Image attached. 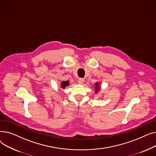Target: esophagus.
<instances>
[{
	"mask_svg": "<svg viewBox=\"0 0 156 156\" xmlns=\"http://www.w3.org/2000/svg\"><path fill=\"white\" fill-rule=\"evenodd\" d=\"M78 83L80 85H82L84 83V79L83 78H79L78 80Z\"/></svg>",
	"mask_w": 156,
	"mask_h": 156,
	"instance_id": "obj_1",
	"label": "esophagus"
}]
</instances>
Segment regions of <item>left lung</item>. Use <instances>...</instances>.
<instances>
[{
    "instance_id": "left-lung-1",
    "label": "left lung",
    "mask_w": 156,
    "mask_h": 156,
    "mask_svg": "<svg viewBox=\"0 0 156 156\" xmlns=\"http://www.w3.org/2000/svg\"><path fill=\"white\" fill-rule=\"evenodd\" d=\"M95 87H94V88H95V92L97 94L98 92L99 91V90L101 89V86L99 84V83H96L95 84Z\"/></svg>"
}]
</instances>
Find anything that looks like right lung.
Returning a JSON list of instances; mask_svg holds the SVG:
<instances>
[{
    "mask_svg": "<svg viewBox=\"0 0 156 156\" xmlns=\"http://www.w3.org/2000/svg\"><path fill=\"white\" fill-rule=\"evenodd\" d=\"M69 85V81H62V83H61V86L62 88H64L66 87V86H68Z\"/></svg>",
    "mask_w": 156,
    "mask_h": 156,
    "instance_id": "1",
    "label": "right lung"
}]
</instances>
